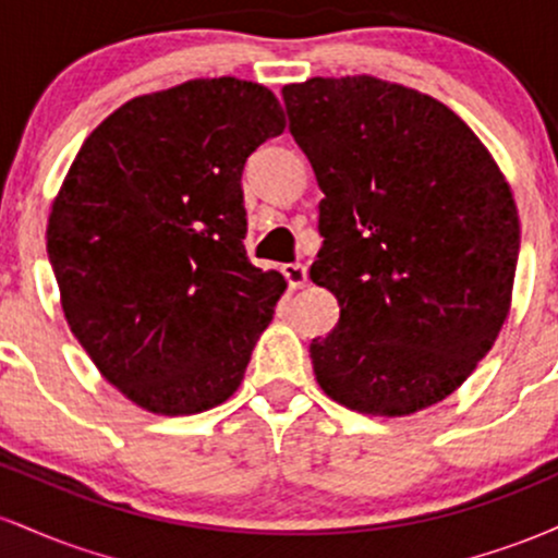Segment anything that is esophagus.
Listing matches in <instances>:
<instances>
[{
    "label": "esophagus",
    "instance_id": "obj_1",
    "mask_svg": "<svg viewBox=\"0 0 558 558\" xmlns=\"http://www.w3.org/2000/svg\"><path fill=\"white\" fill-rule=\"evenodd\" d=\"M283 275L288 280V288H304L306 286V267L304 265H283Z\"/></svg>",
    "mask_w": 558,
    "mask_h": 558
}]
</instances>
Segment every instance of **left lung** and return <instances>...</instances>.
Instances as JSON below:
<instances>
[{
    "label": "left lung",
    "mask_w": 558,
    "mask_h": 558,
    "mask_svg": "<svg viewBox=\"0 0 558 558\" xmlns=\"http://www.w3.org/2000/svg\"><path fill=\"white\" fill-rule=\"evenodd\" d=\"M317 185L312 283L341 306L310 345L332 401L403 417L451 396L511 306L520 215L496 159L433 96L373 75L283 86Z\"/></svg>",
    "instance_id": "1"
}]
</instances>
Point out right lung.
Segmentation results:
<instances>
[{"mask_svg":"<svg viewBox=\"0 0 558 558\" xmlns=\"http://www.w3.org/2000/svg\"><path fill=\"white\" fill-rule=\"evenodd\" d=\"M283 128L270 88L196 78L125 101L70 165L47 226L62 312L146 412H207L241 386L286 291L246 257L241 172Z\"/></svg>","mask_w":558,"mask_h":558,"instance_id":"right-lung-1","label":"right lung"}]
</instances>
